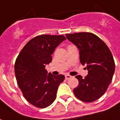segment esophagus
<instances>
[{
	"instance_id": "obj_1",
	"label": "esophagus",
	"mask_w": 120,
	"mask_h": 120,
	"mask_svg": "<svg viewBox=\"0 0 120 120\" xmlns=\"http://www.w3.org/2000/svg\"><path fill=\"white\" fill-rule=\"evenodd\" d=\"M65 77H66V79H70L71 77V76L70 75H68V74H66V75H65Z\"/></svg>"
}]
</instances>
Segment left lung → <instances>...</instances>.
<instances>
[{
	"instance_id": "obj_1",
	"label": "left lung",
	"mask_w": 120,
	"mask_h": 120,
	"mask_svg": "<svg viewBox=\"0 0 120 120\" xmlns=\"http://www.w3.org/2000/svg\"><path fill=\"white\" fill-rule=\"evenodd\" d=\"M67 39L79 50L82 65H87L88 75L85 79L77 75L79 85L74 89L80 101L91 102L105 94L115 71L114 58L107 45L93 33L88 32L66 34Z\"/></svg>"
}]
</instances>
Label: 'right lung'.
<instances>
[{"label": "right lung", "mask_w": 120, "mask_h": 120, "mask_svg": "<svg viewBox=\"0 0 120 120\" xmlns=\"http://www.w3.org/2000/svg\"><path fill=\"white\" fill-rule=\"evenodd\" d=\"M64 35H41L31 39L18 56L14 65L17 83L27 101L35 107L45 108L53 102L63 75L47 74L46 64L63 41Z\"/></svg>", "instance_id": "add662e5"}]
</instances>
